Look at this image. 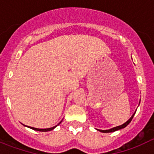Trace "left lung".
Here are the masks:
<instances>
[{
	"label": "left lung",
	"instance_id": "8db88e82",
	"mask_svg": "<svg viewBox=\"0 0 154 154\" xmlns=\"http://www.w3.org/2000/svg\"><path fill=\"white\" fill-rule=\"evenodd\" d=\"M139 104H140V103H139ZM136 111H137V110H136ZM136 111H135V112H134V113H133V115H132L131 117H130V119H129L127 121H126V123H123V124H122V125H120V126H116V127L111 128V129H109V130H98V129H96V130H99V131H100V132H102V133H112V132H115V131H116V130H121V129H123V128L126 127V126H127V125L129 124V123H130V122H131L132 119H133V116H134V115H135Z\"/></svg>",
	"mask_w": 154,
	"mask_h": 154
}]
</instances>
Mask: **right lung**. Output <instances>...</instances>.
I'll use <instances>...</instances> for the list:
<instances>
[{
	"label": "right lung",
	"instance_id": "1",
	"mask_svg": "<svg viewBox=\"0 0 154 154\" xmlns=\"http://www.w3.org/2000/svg\"><path fill=\"white\" fill-rule=\"evenodd\" d=\"M62 121H61L60 123H58V125H56V126H53V127H51V128H47V129H38V128H35V127H31V126H25V125H24V126H27V127H28V128H30V129H32V130H36V131H40V132H48V131H51V130H54V129H55V127H56L57 126H58V125L60 124L61 123H62Z\"/></svg>",
	"mask_w": 154,
	"mask_h": 154
}]
</instances>
